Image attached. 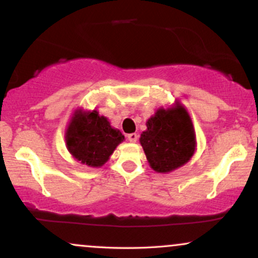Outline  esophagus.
Instances as JSON below:
<instances>
[{"instance_id": "1", "label": "esophagus", "mask_w": 258, "mask_h": 258, "mask_svg": "<svg viewBox=\"0 0 258 258\" xmlns=\"http://www.w3.org/2000/svg\"><path fill=\"white\" fill-rule=\"evenodd\" d=\"M127 138H128V141L132 142V143H136V142L138 141V135L137 133H130V135L127 136Z\"/></svg>"}]
</instances>
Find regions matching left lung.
Masks as SVG:
<instances>
[{"label": "left lung", "mask_w": 258, "mask_h": 258, "mask_svg": "<svg viewBox=\"0 0 258 258\" xmlns=\"http://www.w3.org/2000/svg\"><path fill=\"white\" fill-rule=\"evenodd\" d=\"M141 144L150 166L156 172H171L184 165L195 150L193 123L182 105L159 109L147 122Z\"/></svg>", "instance_id": "left-lung-1"}]
</instances>
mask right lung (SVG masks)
Instances as JSON below:
<instances>
[{
    "label": "right lung",
    "instance_id": "add662e5",
    "mask_svg": "<svg viewBox=\"0 0 258 258\" xmlns=\"http://www.w3.org/2000/svg\"><path fill=\"white\" fill-rule=\"evenodd\" d=\"M123 138L122 133L112 128L96 110L76 114L65 136L68 149L74 158L92 167L104 165Z\"/></svg>",
    "mask_w": 258,
    "mask_h": 258
}]
</instances>
